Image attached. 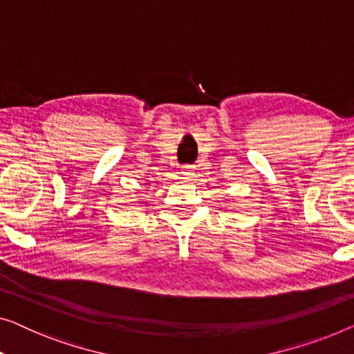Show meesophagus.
I'll return each instance as SVG.
<instances>
[{"label":"esophagus","instance_id":"esophagus-1","mask_svg":"<svg viewBox=\"0 0 354 354\" xmlns=\"http://www.w3.org/2000/svg\"><path fill=\"white\" fill-rule=\"evenodd\" d=\"M181 173H183V176L191 178V176L194 175V168H192L191 165H184V167L181 168Z\"/></svg>","mask_w":354,"mask_h":354}]
</instances>
